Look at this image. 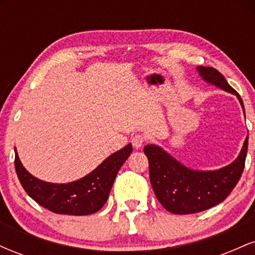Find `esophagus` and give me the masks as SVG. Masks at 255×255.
I'll use <instances>...</instances> for the list:
<instances>
[{
  "instance_id": "esophagus-1",
  "label": "esophagus",
  "mask_w": 255,
  "mask_h": 255,
  "mask_svg": "<svg viewBox=\"0 0 255 255\" xmlns=\"http://www.w3.org/2000/svg\"><path fill=\"white\" fill-rule=\"evenodd\" d=\"M145 142V136L142 134H135L133 137H131V145H133L134 148H141L142 145Z\"/></svg>"
}]
</instances>
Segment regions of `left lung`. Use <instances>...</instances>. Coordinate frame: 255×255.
I'll return each mask as SVG.
<instances>
[{
  "instance_id": "left-lung-1",
  "label": "left lung",
  "mask_w": 255,
  "mask_h": 255,
  "mask_svg": "<svg viewBox=\"0 0 255 255\" xmlns=\"http://www.w3.org/2000/svg\"><path fill=\"white\" fill-rule=\"evenodd\" d=\"M204 81L235 95L245 114L244 102L223 75L212 67H197ZM248 135L241 152L229 165L217 170H194L187 168L158 145H146L150 181L154 194L166 211L175 215H189L209 210L224 200L238 184L245 168Z\"/></svg>"
}]
</instances>
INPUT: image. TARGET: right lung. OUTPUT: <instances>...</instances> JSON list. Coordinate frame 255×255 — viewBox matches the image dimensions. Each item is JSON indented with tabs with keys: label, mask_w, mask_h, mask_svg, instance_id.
I'll use <instances>...</instances> for the list:
<instances>
[{
	"label": "right lung",
	"mask_w": 255,
	"mask_h": 255,
	"mask_svg": "<svg viewBox=\"0 0 255 255\" xmlns=\"http://www.w3.org/2000/svg\"><path fill=\"white\" fill-rule=\"evenodd\" d=\"M15 151V171L25 192L40 206L58 215L86 216L99 211L107 203L116 175L130 156L131 144L110 154L86 176L68 183H51L31 175Z\"/></svg>",
	"instance_id": "add662e5"
}]
</instances>
